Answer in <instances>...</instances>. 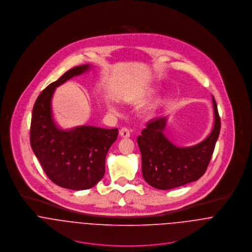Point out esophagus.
<instances>
[{"instance_id":"1","label":"esophagus","mask_w":252,"mask_h":252,"mask_svg":"<svg viewBox=\"0 0 252 252\" xmlns=\"http://www.w3.org/2000/svg\"><path fill=\"white\" fill-rule=\"evenodd\" d=\"M119 135L122 138H129L130 137V131L127 128H121L119 131Z\"/></svg>"}]
</instances>
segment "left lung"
I'll list each match as a JSON object with an SVG mask.
<instances>
[{
  "instance_id": "8db88e82",
  "label": "left lung",
  "mask_w": 252,
  "mask_h": 252,
  "mask_svg": "<svg viewBox=\"0 0 252 252\" xmlns=\"http://www.w3.org/2000/svg\"><path fill=\"white\" fill-rule=\"evenodd\" d=\"M214 126L202 142L179 146L164 134L168 117L149 122L138 137L144 180L154 188L173 189L199 180L206 172L220 133V118L213 96Z\"/></svg>"
}]
</instances>
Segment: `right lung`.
Segmentation results:
<instances>
[{
  "label": "right lung",
  "instance_id": "add662e5",
  "mask_svg": "<svg viewBox=\"0 0 252 252\" xmlns=\"http://www.w3.org/2000/svg\"><path fill=\"white\" fill-rule=\"evenodd\" d=\"M91 68L85 64L65 72L39 94L32 112V149L46 176L71 190L89 189L103 179L107 153L118 136L117 128L82 125L63 129L54 119L52 98L56 88Z\"/></svg>",
  "mask_w": 252,
  "mask_h": 252
}]
</instances>
